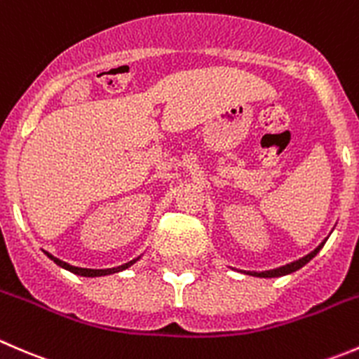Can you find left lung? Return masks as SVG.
<instances>
[{"label": "left lung", "mask_w": 359, "mask_h": 359, "mask_svg": "<svg viewBox=\"0 0 359 359\" xmlns=\"http://www.w3.org/2000/svg\"><path fill=\"white\" fill-rule=\"evenodd\" d=\"M332 232H333V229H332ZM330 233H328V237H330ZM328 237H325V239H323L321 243H319L318 246L311 251V253H307L305 257L299 258V260H293V262H290V264L281 265V267H278V269H269V271H258V272L257 271H237V269H233V271L243 272V274H248V276H253V278H281V276H288V274H292V272L299 271V269L304 267L305 264H309V262H311L312 258H314L316 255L321 251V248L325 246V243L328 241Z\"/></svg>", "instance_id": "obj_1"}]
</instances>
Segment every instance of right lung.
<instances>
[{
  "label": "right lung",
  "instance_id": "right-lung-1",
  "mask_svg": "<svg viewBox=\"0 0 359 359\" xmlns=\"http://www.w3.org/2000/svg\"><path fill=\"white\" fill-rule=\"evenodd\" d=\"M45 255H47V257L50 258L55 265H59L60 269L73 272V274H76V276H81V278H101V276L116 274V272H122V271H126V269L133 267V265L136 264L141 257H143V255H140V257L134 258V260H130V262H127V264L118 265V267H113V269H81V267H74V265H69V264H66V262L59 260V258H55L54 255L47 253V251H45Z\"/></svg>",
  "mask_w": 359,
  "mask_h": 359
}]
</instances>
